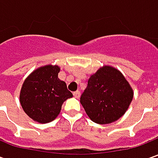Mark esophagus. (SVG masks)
<instances>
[{
	"label": "esophagus",
	"mask_w": 158,
	"mask_h": 158,
	"mask_svg": "<svg viewBox=\"0 0 158 158\" xmlns=\"http://www.w3.org/2000/svg\"><path fill=\"white\" fill-rule=\"evenodd\" d=\"M74 97L76 98H79V97H80V95H81V92L79 91V90H76L74 92Z\"/></svg>",
	"instance_id": "1"
}]
</instances>
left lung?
I'll return each mask as SVG.
<instances>
[{"label":"left lung","mask_w":158,"mask_h":158,"mask_svg":"<svg viewBox=\"0 0 158 158\" xmlns=\"http://www.w3.org/2000/svg\"><path fill=\"white\" fill-rule=\"evenodd\" d=\"M133 95L123 75L118 70L106 66L90 76L80 102L92 121L110 124L126 112Z\"/></svg>","instance_id":"obj_1"}]
</instances>
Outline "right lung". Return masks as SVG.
<instances>
[{"mask_svg":"<svg viewBox=\"0 0 158 158\" xmlns=\"http://www.w3.org/2000/svg\"><path fill=\"white\" fill-rule=\"evenodd\" d=\"M58 66H45L33 71L24 81L20 103L30 118L40 123L51 122L60 112L64 101L73 94L58 78Z\"/></svg>","mask_w":158,"mask_h":158,"instance_id":"1","label":"right lung"}]
</instances>
